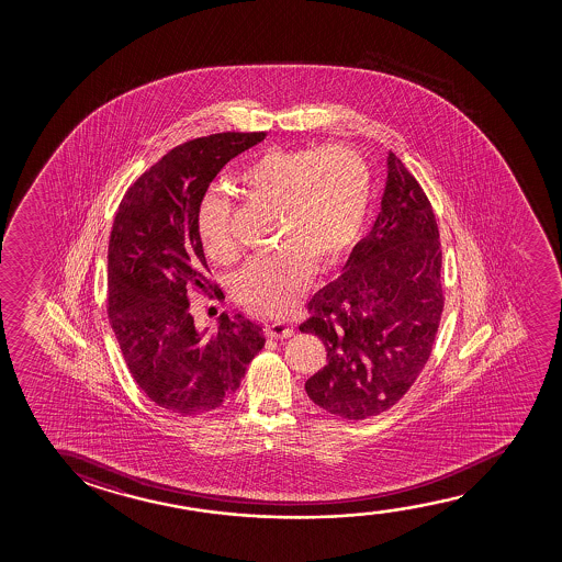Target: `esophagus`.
Returning a JSON list of instances; mask_svg holds the SVG:
<instances>
[{
  "instance_id": "1",
  "label": "esophagus",
  "mask_w": 562,
  "mask_h": 562,
  "mask_svg": "<svg viewBox=\"0 0 562 562\" xmlns=\"http://www.w3.org/2000/svg\"><path fill=\"white\" fill-rule=\"evenodd\" d=\"M265 334L269 336V338L274 339H284L292 338L293 328L290 324L285 323H270L267 324V328H265Z\"/></svg>"
}]
</instances>
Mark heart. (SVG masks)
<instances>
[{
  "label": "heart",
  "instance_id": "heart-1",
  "mask_svg": "<svg viewBox=\"0 0 562 562\" xmlns=\"http://www.w3.org/2000/svg\"><path fill=\"white\" fill-rule=\"evenodd\" d=\"M236 190L277 213L278 249L247 262L232 278L236 300L265 315L292 307L313 262L318 269L338 261L361 232L372 195L367 157L351 146L270 149L244 167ZM228 201L207 193L198 211V234L209 259L234 261L228 234Z\"/></svg>",
  "mask_w": 562,
  "mask_h": 562
}]
</instances>
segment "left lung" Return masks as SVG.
Here are the masks:
<instances>
[{"mask_svg": "<svg viewBox=\"0 0 562 562\" xmlns=\"http://www.w3.org/2000/svg\"><path fill=\"white\" fill-rule=\"evenodd\" d=\"M436 216L416 178L390 151L382 209L338 280L308 301L300 330L326 347L305 382L318 407L362 420L393 407L423 372L443 311Z\"/></svg>", "mask_w": 562, "mask_h": 562, "instance_id": "1", "label": "left lung"}]
</instances>
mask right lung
I'll return each instance as SVG.
<instances>
[{
  "label": "right lung",
  "mask_w": 562,
  "mask_h": 562,
  "mask_svg": "<svg viewBox=\"0 0 562 562\" xmlns=\"http://www.w3.org/2000/svg\"><path fill=\"white\" fill-rule=\"evenodd\" d=\"M265 132H223L186 142L124 193L108 251L109 323L139 390L169 413L203 415L238 390L265 347L261 324L223 313L200 330L190 290L211 292L198 211L224 165Z\"/></svg>",
  "instance_id": "add662e5"
}]
</instances>
